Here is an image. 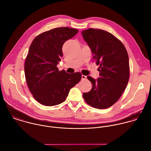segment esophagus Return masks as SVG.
Wrapping results in <instances>:
<instances>
[{
	"instance_id": "esophagus-1",
	"label": "esophagus",
	"mask_w": 151,
	"mask_h": 151,
	"mask_svg": "<svg viewBox=\"0 0 151 151\" xmlns=\"http://www.w3.org/2000/svg\"><path fill=\"white\" fill-rule=\"evenodd\" d=\"M87 79V77L85 75H82V80H86Z\"/></svg>"
}]
</instances>
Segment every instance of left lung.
I'll return each mask as SVG.
<instances>
[{"instance_id": "left-lung-1", "label": "left lung", "mask_w": 151, "mask_h": 151, "mask_svg": "<svg viewBox=\"0 0 151 151\" xmlns=\"http://www.w3.org/2000/svg\"><path fill=\"white\" fill-rule=\"evenodd\" d=\"M82 34L91 48L93 59L99 65L100 72L97 80L87 76L92 88L83 97L94 108H109L118 101L128 82L127 51L120 40L106 31L91 28L83 31Z\"/></svg>"}]
</instances>
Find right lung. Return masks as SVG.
Returning <instances> with one entry per match:
<instances>
[{"label":"right lung","mask_w":151,"mask_h":151,"mask_svg":"<svg viewBox=\"0 0 151 151\" xmlns=\"http://www.w3.org/2000/svg\"><path fill=\"white\" fill-rule=\"evenodd\" d=\"M78 30L58 27L37 35L31 44L24 72L33 97L40 104L53 106L63 102L70 89L81 80L82 73H68L57 67L62 57V46Z\"/></svg>","instance_id":"right-lung-1"}]
</instances>
